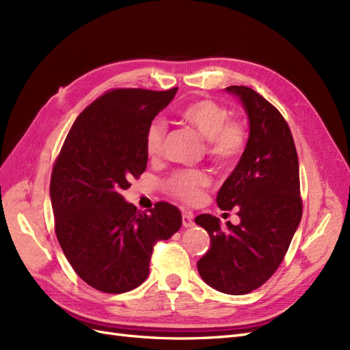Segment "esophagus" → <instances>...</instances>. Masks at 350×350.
I'll list each match as a JSON object with an SVG mask.
<instances>
[{"instance_id":"34e87169","label":"esophagus","mask_w":350,"mask_h":350,"mask_svg":"<svg viewBox=\"0 0 350 350\" xmlns=\"http://www.w3.org/2000/svg\"><path fill=\"white\" fill-rule=\"evenodd\" d=\"M193 215L191 213H183V226L184 228H191L194 225V220H193Z\"/></svg>"}]
</instances>
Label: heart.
Instances as JSON below:
<instances>
[{"label":"heart","mask_w":350,"mask_h":350,"mask_svg":"<svg viewBox=\"0 0 350 350\" xmlns=\"http://www.w3.org/2000/svg\"><path fill=\"white\" fill-rule=\"evenodd\" d=\"M181 118L207 140V152L219 165H230L243 152L247 143V131L239 121L229 120V111L211 99H197L187 103L179 111ZM166 135V125L162 120H154L146 131V152L157 156L162 152ZM210 178L200 171L175 174L167 183V188L175 197L185 203L196 204L203 197Z\"/></svg>","instance_id":"b5f03b06"}]
</instances>
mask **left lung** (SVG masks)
Masks as SVG:
<instances>
[{"mask_svg":"<svg viewBox=\"0 0 350 350\" xmlns=\"http://www.w3.org/2000/svg\"><path fill=\"white\" fill-rule=\"evenodd\" d=\"M247 113L250 135L238 165L217 193L221 210L238 207L239 225L211 215L196 224L207 230L210 248L197 262L201 279L228 295H245L278 270L302 217L299 163L282 113L247 86H229Z\"/></svg>","mask_w":350,"mask_h":350,"instance_id":"obj_1","label":"left lung"}]
</instances>
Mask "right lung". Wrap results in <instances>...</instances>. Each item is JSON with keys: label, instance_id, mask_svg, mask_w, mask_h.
Here are the masks:
<instances>
[{"label": "right lung", "instance_id": "right-lung-1", "mask_svg": "<svg viewBox=\"0 0 350 350\" xmlns=\"http://www.w3.org/2000/svg\"><path fill=\"white\" fill-rule=\"evenodd\" d=\"M176 90L105 93L77 116L52 169L58 242L74 271L100 292L140 286L149 276L154 243L183 225L178 207L157 203L147 215L121 194L146 171L147 126Z\"/></svg>", "mask_w": 350, "mask_h": 350}]
</instances>
